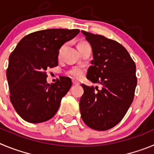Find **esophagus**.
Instances as JSON below:
<instances>
[{
  "label": "esophagus",
  "instance_id": "esophagus-1",
  "mask_svg": "<svg viewBox=\"0 0 154 154\" xmlns=\"http://www.w3.org/2000/svg\"><path fill=\"white\" fill-rule=\"evenodd\" d=\"M72 84L75 85H80V82H79L75 81V80H72Z\"/></svg>",
  "mask_w": 154,
  "mask_h": 154
}]
</instances>
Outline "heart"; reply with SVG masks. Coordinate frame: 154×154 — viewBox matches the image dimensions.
<instances>
[{"mask_svg":"<svg viewBox=\"0 0 154 154\" xmlns=\"http://www.w3.org/2000/svg\"><path fill=\"white\" fill-rule=\"evenodd\" d=\"M89 45L87 42H79L78 44V49L79 50L80 48H82V47H84L85 45ZM61 52V50L59 51V53ZM66 74L71 77V78L75 79H81L84 75V71L83 69H82L81 68H78V67H75V68H72V69H71L70 70H69L66 72Z\"/></svg>","mask_w":154,"mask_h":154,"instance_id":"1","label":"heart"}]
</instances>
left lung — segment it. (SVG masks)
I'll list each match as a JSON object with an SVG mask.
<instances>
[{
	"mask_svg": "<svg viewBox=\"0 0 154 154\" xmlns=\"http://www.w3.org/2000/svg\"><path fill=\"white\" fill-rule=\"evenodd\" d=\"M82 32L91 45L93 55L86 77L102 88L82 85L84 93L79 102L81 116L89 127L104 131L117 125L133 103L137 83L136 65L119 42Z\"/></svg>",
	"mask_w": 154,
	"mask_h": 154,
	"instance_id": "8db88e82",
	"label": "left lung"
}]
</instances>
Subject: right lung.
<instances>
[{"instance_id":"obj_1","label":"right lung","mask_w":154,"mask_h":154,"mask_svg":"<svg viewBox=\"0 0 154 154\" xmlns=\"http://www.w3.org/2000/svg\"><path fill=\"white\" fill-rule=\"evenodd\" d=\"M79 33V29L63 28L32 32L18 42L10 55L6 75L11 102L27 122L43 123L58 111L72 80L61 76L55 83L48 84L46 71L56 67L60 48Z\"/></svg>"}]
</instances>
